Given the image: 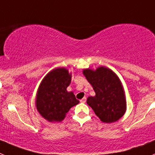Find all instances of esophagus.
<instances>
[{
  "label": "esophagus",
  "mask_w": 155,
  "mask_h": 155,
  "mask_svg": "<svg viewBox=\"0 0 155 155\" xmlns=\"http://www.w3.org/2000/svg\"><path fill=\"white\" fill-rule=\"evenodd\" d=\"M86 101H87V98L86 97H84L83 99H81V103H84V104L85 102H86Z\"/></svg>",
  "instance_id": "esophagus-1"
}]
</instances>
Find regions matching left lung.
I'll return each instance as SVG.
<instances>
[{
	"label": "left lung",
	"instance_id": "obj_1",
	"mask_svg": "<svg viewBox=\"0 0 155 155\" xmlns=\"http://www.w3.org/2000/svg\"><path fill=\"white\" fill-rule=\"evenodd\" d=\"M83 74L96 93V96L89 97L87 100L95 114L106 123L120 119L126 112V103L117 75L105 67L99 68L96 71L85 69Z\"/></svg>",
	"mask_w": 155,
	"mask_h": 155
}]
</instances>
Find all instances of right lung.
Here are the masks:
<instances>
[{"label":"right lung","instance_id":"1","mask_svg":"<svg viewBox=\"0 0 155 155\" xmlns=\"http://www.w3.org/2000/svg\"><path fill=\"white\" fill-rule=\"evenodd\" d=\"M71 74L65 68H56L44 78L36 97V108L49 122H61L71 108L78 104L72 92H68Z\"/></svg>","mask_w":155,"mask_h":155}]
</instances>
